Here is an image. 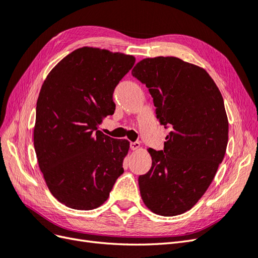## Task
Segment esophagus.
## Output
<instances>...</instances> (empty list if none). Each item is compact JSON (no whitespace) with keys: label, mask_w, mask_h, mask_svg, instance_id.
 I'll use <instances>...</instances> for the list:
<instances>
[{"label":"esophagus","mask_w":258,"mask_h":258,"mask_svg":"<svg viewBox=\"0 0 258 258\" xmlns=\"http://www.w3.org/2000/svg\"><path fill=\"white\" fill-rule=\"evenodd\" d=\"M130 148L132 151H138L141 148V144H140V142H131L130 143Z\"/></svg>","instance_id":"1"}]
</instances>
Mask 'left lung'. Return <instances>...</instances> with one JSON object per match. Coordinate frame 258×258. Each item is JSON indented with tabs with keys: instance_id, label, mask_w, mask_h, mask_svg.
I'll use <instances>...</instances> for the list:
<instances>
[{
	"instance_id": "obj_1",
	"label": "left lung",
	"mask_w": 258,
	"mask_h": 258,
	"mask_svg": "<svg viewBox=\"0 0 258 258\" xmlns=\"http://www.w3.org/2000/svg\"><path fill=\"white\" fill-rule=\"evenodd\" d=\"M132 75L146 85L162 124L165 150L148 148L152 167L139 176L144 205L162 216L185 213L212 183L228 142L222 93L204 68L176 57L145 58Z\"/></svg>"
}]
</instances>
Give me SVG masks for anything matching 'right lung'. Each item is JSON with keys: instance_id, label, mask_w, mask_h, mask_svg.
Wrapping results in <instances>:
<instances>
[{"instance_id": "right-lung-1", "label": "right lung", "mask_w": 258, "mask_h": 258, "mask_svg": "<svg viewBox=\"0 0 258 258\" xmlns=\"http://www.w3.org/2000/svg\"><path fill=\"white\" fill-rule=\"evenodd\" d=\"M135 62L131 54L85 46L58 62L42 85L34 148L46 185L66 207L99 208L123 173L130 142L99 127L114 114V89Z\"/></svg>"}]
</instances>
